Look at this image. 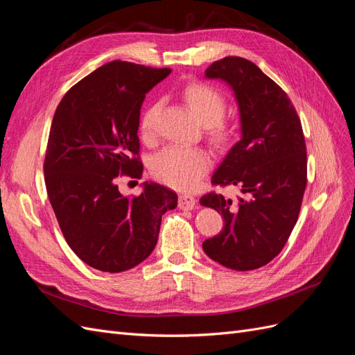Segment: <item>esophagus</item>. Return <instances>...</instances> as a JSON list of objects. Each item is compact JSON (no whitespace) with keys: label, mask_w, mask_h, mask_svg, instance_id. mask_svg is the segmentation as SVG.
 <instances>
[{"label":"esophagus","mask_w":355,"mask_h":355,"mask_svg":"<svg viewBox=\"0 0 355 355\" xmlns=\"http://www.w3.org/2000/svg\"><path fill=\"white\" fill-rule=\"evenodd\" d=\"M196 202H197V200L192 197V196H189V194H182V196H179V201H178V206H179V209H182V210H192L196 207Z\"/></svg>","instance_id":"obj_1"}]
</instances>
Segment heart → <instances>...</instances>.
<instances>
[{
    "instance_id": "b5f03b06",
    "label": "heart",
    "mask_w": 355,
    "mask_h": 355,
    "mask_svg": "<svg viewBox=\"0 0 355 355\" xmlns=\"http://www.w3.org/2000/svg\"><path fill=\"white\" fill-rule=\"evenodd\" d=\"M185 102L206 128L210 141L223 146L232 137V128L222 120L227 110V99L220 90L207 83L196 81L185 85L182 92ZM159 103L148 106L141 116V135L145 141L155 135V116ZM210 155L201 148L168 146L158 153L151 164V171L164 185L179 191H189L198 185L201 178L210 167Z\"/></svg>"
}]
</instances>
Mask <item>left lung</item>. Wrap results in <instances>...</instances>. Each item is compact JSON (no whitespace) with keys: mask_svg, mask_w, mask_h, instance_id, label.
<instances>
[{"mask_svg":"<svg viewBox=\"0 0 355 355\" xmlns=\"http://www.w3.org/2000/svg\"><path fill=\"white\" fill-rule=\"evenodd\" d=\"M206 77L232 89L241 121V139L214 171L211 184L239 188L244 197L234 201L216 192L201 197V206L214 209L225 220L202 249L231 270H257L283 250L299 216L306 187L302 124L286 92L250 60L223 58L211 63Z\"/></svg>","mask_w":355,"mask_h":355,"instance_id":"8db88e82","label":"left lung"}]
</instances>
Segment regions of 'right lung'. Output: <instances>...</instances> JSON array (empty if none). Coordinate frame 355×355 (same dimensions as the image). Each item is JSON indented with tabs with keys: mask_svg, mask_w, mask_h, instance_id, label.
<instances>
[{
	"mask_svg": "<svg viewBox=\"0 0 355 355\" xmlns=\"http://www.w3.org/2000/svg\"><path fill=\"white\" fill-rule=\"evenodd\" d=\"M171 72L112 60L71 87L53 116L44 159L50 204L83 262L121 272L145 261L176 192L145 182L137 197L118 191V175L142 178L139 116L145 94Z\"/></svg>",
	"mask_w": 355,
	"mask_h": 355,
	"instance_id": "right-lung-1",
	"label": "right lung"
}]
</instances>
